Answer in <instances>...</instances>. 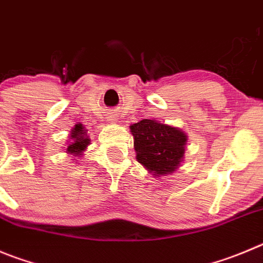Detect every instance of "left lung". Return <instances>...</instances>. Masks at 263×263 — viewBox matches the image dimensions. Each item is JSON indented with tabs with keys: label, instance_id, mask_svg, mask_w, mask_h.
Wrapping results in <instances>:
<instances>
[{
	"label": "left lung",
	"instance_id": "obj_1",
	"mask_svg": "<svg viewBox=\"0 0 263 263\" xmlns=\"http://www.w3.org/2000/svg\"><path fill=\"white\" fill-rule=\"evenodd\" d=\"M136 159L153 175L173 174L184 158L187 135L176 127L143 119L129 126Z\"/></svg>",
	"mask_w": 263,
	"mask_h": 263
}]
</instances>
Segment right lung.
<instances>
[{"label":"right lung","instance_id":"1","mask_svg":"<svg viewBox=\"0 0 263 263\" xmlns=\"http://www.w3.org/2000/svg\"><path fill=\"white\" fill-rule=\"evenodd\" d=\"M71 143L67 146V153L72 154L73 157L82 156L83 152L87 149L89 145V137L87 136V129L83 127V124H75L72 129H71ZM76 161V158H75Z\"/></svg>","mask_w":263,"mask_h":263}]
</instances>
